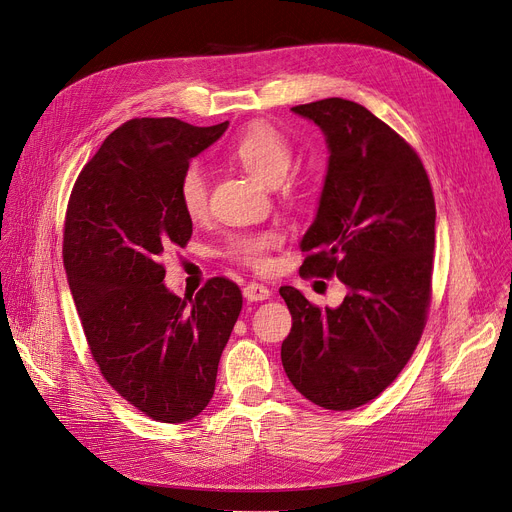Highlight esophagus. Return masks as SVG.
I'll return each mask as SVG.
<instances>
[{"label":"esophagus","instance_id":"1","mask_svg":"<svg viewBox=\"0 0 512 512\" xmlns=\"http://www.w3.org/2000/svg\"><path fill=\"white\" fill-rule=\"evenodd\" d=\"M243 298L248 302H262L271 298V289L262 283H248L243 287Z\"/></svg>","mask_w":512,"mask_h":512}]
</instances>
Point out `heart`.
Wrapping results in <instances>:
<instances>
[{
  "label": "heart",
  "mask_w": 512,
  "mask_h": 512,
  "mask_svg": "<svg viewBox=\"0 0 512 512\" xmlns=\"http://www.w3.org/2000/svg\"><path fill=\"white\" fill-rule=\"evenodd\" d=\"M231 158L239 162L250 175L266 185H279L294 166V148L271 125H252L241 133L229 150ZM177 198L181 210L191 221H200L208 210V179L206 170L198 162H189L179 177ZM281 243V235L275 231L233 235L227 243V254L252 269L269 266V252Z\"/></svg>",
  "instance_id": "1"
}]
</instances>
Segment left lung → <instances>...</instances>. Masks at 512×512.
<instances>
[{"label":"left lung","instance_id":"obj_1","mask_svg":"<svg viewBox=\"0 0 512 512\" xmlns=\"http://www.w3.org/2000/svg\"><path fill=\"white\" fill-rule=\"evenodd\" d=\"M325 135L329 164L314 223L304 233L302 277H337V308L279 289L291 312L283 369L327 410L377 398L406 367L431 300L435 202L421 158L364 106L327 97L291 108Z\"/></svg>","mask_w":512,"mask_h":512}]
</instances>
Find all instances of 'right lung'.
<instances>
[{
    "mask_svg": "<svg viewBox=\"0 0 512 512\" xmlns=\"http://www.w3.org/2000/svg\"><path fill=\"white\" fill-rule=\"evenodd\" d=\"M227 127L133 118L106 137L68 200L62 256L91 356L120 396L160 423L208 406L241 312V291L225 277L196 298L162 283L164 252L191 237L179 177Z\"/></svg>",
    "mask_w": 512,
    "mask_h": 512,
    "instance_id": "add662e5",
    "label": "right lung"
}]
</instances>
